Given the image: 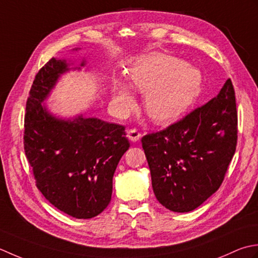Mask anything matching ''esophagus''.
Segmentation results:
<instances>
[{
    "mask_svg": "<svg viewBox=\"0 0 258 258\" xmlns=\"http://www.w3.org/2000/svg\"><path fill=\"white\" fill-rule=\"evenodd\" d=\"M127 137L133 143H137L141 138V134L137 129H129L127 131Z\"/></svg>",
    "mask_w": 258,
    "mask_h": 258,
    "instance_id": "esophagus-1",
    "label": "esophagus"
}]
</instances>
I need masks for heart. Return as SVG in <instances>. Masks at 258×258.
I'll return each instance as SVG.
<instances>
[{
    "label": "heart",
    "instance_id": "obj_1",
    "mask_svg": "<svg viewBox=\"0 0 258 258\" xmlns=\"http://www.w3.org/2000/svg\"><path fill=\"white\" fill-rule=\"evenodd\" d=\"M130 85L145 93V110L151 120L169 122L190 106L201 89L199 72L175 56L150 53L137 61L129 72ZM112 101L120 113H127L135 100L121 82L112 87Z\"/></svg>",
    "mask_w": 258,
    "mask_h": 258
}]
</instances>
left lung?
I'll return each instance as SVG.
<instances>
[{"instance_id": "obj_1", "label": "left lung", "mask_w": 258, "mask_h": 258, "mask_svg": "<svg viewBox=\"0 0 258 258\" xmlns=\"http://www.w3.org/2000/svg\"><path fill=\"white\" fill-rule=\"evenodd\" d=\"M155 196L187 213L222 185L237 145V110L230 79L216 97L179 121L141 139Z\"/></svg>"}]
</instances>
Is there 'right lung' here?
Segmentation results:
<instances>
[{"label":"right lung","instance_id":"1","mask_svg":"<svg viewBox=\"0 0 258 258\" xmlns=\"http://www.w3.org/2000/svg\"><path fill=\"white\" fill-rule=\"evenodd\" d=\"M68 70L66 60L52 57L36 73L26 101L24 151L46 201L69 216L88 219L111 201L113 173L130 144L123 125L82 114L59 119L42 106Z\"/></svg>","mask_w":258,"mask_h":258}]
</instances>
